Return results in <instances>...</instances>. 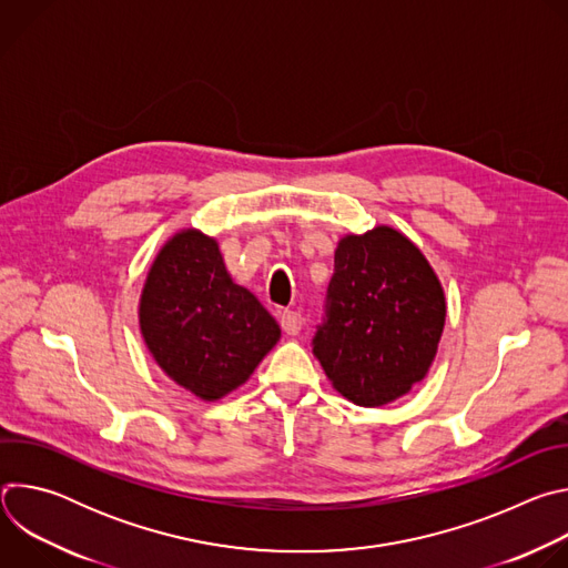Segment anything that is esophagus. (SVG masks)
<instances>
[{
  "label": "esophagus",
  "instance_id": "34e87169",
  "mask_svg": "<svg viewBox=\"0 0 568 568\" xmlns=\"http://www.w3.org/2000/svg\"><path fill=\"white\" fill-rule=\"evenodd\" d=\"M281 328L287 333V335H298L301 333V326H303V318H301V312H294V310H283L281 316Z\"/></svg>",
  "mask_w": 568,
  "mask_h": 568
}]
</instances>
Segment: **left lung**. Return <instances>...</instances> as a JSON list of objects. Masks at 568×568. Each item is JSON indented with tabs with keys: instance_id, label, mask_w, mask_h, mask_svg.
Instances as JSON below:
<instances>
[{
	"instance_id": "8db88e82",
	"label": "left lung",
	"mask_w": 568,
	"mask_h": 568,
	"mask_svg": "<svg viewBox=\"0 0 568 568\" xmlns=\"http://www.w3.org/2000/svg\"><path fill=\"white\" fill-rule=\"evenodd\" d=\"M445 292L429 261L393 226L344 235L312 353L359 407H384L425 379L445 328Z\"/></svg>"
}]
</instances>
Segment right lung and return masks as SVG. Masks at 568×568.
Wrapping results in <instances>:
<instances>
[{"mask_svg": "<svg viewBox=\"0 0 568 568\" xmlns=\"http://www.w3.org/2000/svg\"><path fill=\"white\" fill-rule=\"evenodd\" d=\"M139 328L159 368L204 402L245 384L281 339L274 316L233 283L217 242L197 229L175 233L152 261Z\"/></svg>", "mask_w": 568, "mask_h": 568, "instance_id": "right-lung-1", "label": "right lung"}]
</instances>
